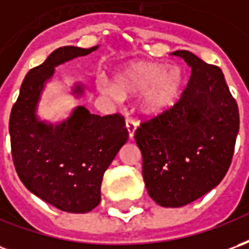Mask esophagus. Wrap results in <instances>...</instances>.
I'll return each mask as SVG.
<instances>
[{
    "label": "esophagus",
    "instance_id": "esophagus-1",
    "mask_svg": "<svg viewBox=\"0 0 249 249\" xmlns=\"http://www.w3.org/2000/svg\"><path fill=\"white\" fill-rule=\"evenodd\" d=\"M125 125H126V129H128V135H129V137L132 139V137H133V135H135V130H136V126H137V123H136L133 119L126 117V120H125Z\"/></svg>",
    "mask_w": 249,
    "mask_h": 249
}]
</instances>
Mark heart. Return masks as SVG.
<instances>
[{"label":"heart","instance_id":"obj_1","mask_svg":"<svg viewBox=\"0 0 249 249\" xmlns=\"http://www.w3.org/2000/svg\"><path fill=\"white\" fill-rule=\"evenodd\" d=\"M183 73L176 66L139 62L126 66L114 76L113 88L103 85L101 92L112 97H126L141 93L140 105L146 114L162 113L178 97Z\"/></svg>","mask_w":249,"mask_h":249}]
</instances>
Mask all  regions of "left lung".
I'll list each match as a JSON object with an SVG mask.
<instances>
[{
	"label": "left lung",
	"mask_w": 249,
	"mask_h": 249,
	"mask_svg": "<svg viewBox=\"0 0 249 249\" xmlns=\"http://www.w3.org/2000/svg\"><path fill=\"white\" fill-rule=\"evenodd\" d=\"M172 54L191 66L176 104L144 120L135 132L142 155V178L159 205L178 208L219 185L232 161L239 108L219 66L188 51Z\"/></svg>",
	"instance_id": "1"
}]
</instances>
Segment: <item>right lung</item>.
I'll return each mask as SVG.
<instances>
[{
  "label": "right lung",
  "instance_id": "1",
  "mask_svg": "<svg viewBox=\"0 0 249 249\" xmlns=\"http://www.w3.org/2000/svg\"><path fill=\"white\" fill-rule=\"evenodd\" d=\"M96 49L58 48L30 69L9 120L12 157L19 180L36 196L71 213H87L101 201L104 172L129 136L125 120L120 113L101 117L77 107L66 121L52 125L37 119L36 109L57 65ZM74 93H82V88L77 85Z\"/></svg>",
  "mask_w": 249,
  "mask_h": 249
}]
</instances>
